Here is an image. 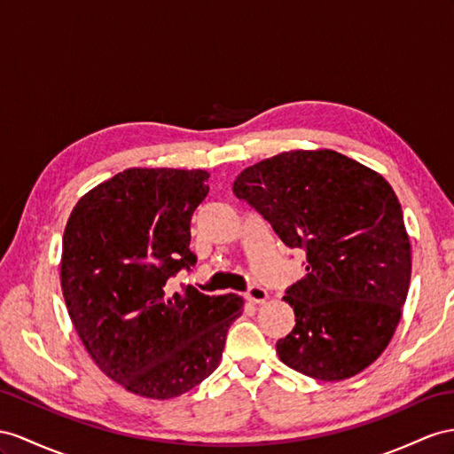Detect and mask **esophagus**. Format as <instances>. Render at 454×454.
Segmentation results:
<instances>
[{
    "label": "esophagus",
    "mask_w": 454,
    "mask_h": 454,
    "mask_svg": "<svg viewBox=\"0 0 454 454\" xmlns=\"http://www.w3.org/2000/svg\"><path fill=\"white\" fill-rule=\"evenodd\" d=\"M246 297L251 301V303L261 305V303H264L266 299H269V294H266V289L261 287V286H251V287L247 289Z\"/></svg>",
    "instance_id": "obj_1"
}]
</instances>
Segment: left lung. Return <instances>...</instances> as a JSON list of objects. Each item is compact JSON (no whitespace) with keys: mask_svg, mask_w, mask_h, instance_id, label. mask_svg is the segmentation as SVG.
Instances as JSON below:
<instances>
[{"mask_svg":"<svg viewBox=\"0 0 454 454\" xmlns=\"http://www.w3.org/2000/svg\"><path fill=\"white\" fill-rule=\"evenodd\" d=\"M231 190L307 254V276L286 289L295 326L276 343L282 363L322 381L374 363L401 320L412 269L387 180L338 151H286L243 170Z\"/></svg>","mask_w":454,"mask_h":454,"instance_id":"obj_1","label":"left lung"}]
</instances>
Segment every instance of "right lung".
Instances as JSON below:
<instances>
[{"label":"right lung","mask_w":454,"mask_h":454,"mask_svg":"<svg viewBox=\"0 0 454 454\" xmlns=\"http://www.w3.org/2000/svg\"><path fill=\"white\" fill-rule=\"evenodd\" d=\"M207 180L200 168H128L90 190L68 216V317L103 374L139 397L165 401L200 386L241 315L239 295L167 287L197 262L190 223Z\"/></svg>","instance_id":"right-lung-1"}]
</instances>
